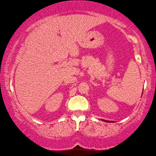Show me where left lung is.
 Wrapping results in <instances>:
<instances>
[{
    "label": "left lung",
    "mask_w": 156,
    "mask_h": 156,
    "mask_svg": "<svg viewBox=\"0 0 156 156\" xmlns=\"http://www.w3.org/2000/svg\"><path fill=\"white\" fill-rule=\"evenodd\" d=\"M104 121L105 122H110L111 121H108V120H104Z\"/></svg>",
    "instance_id": "1"
}]
</instances>
